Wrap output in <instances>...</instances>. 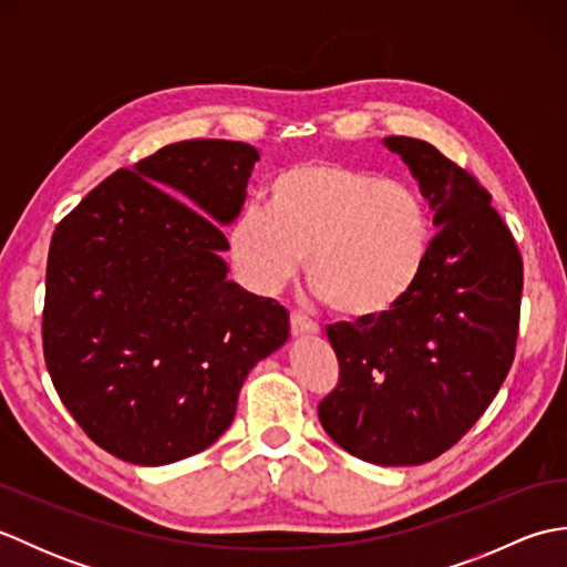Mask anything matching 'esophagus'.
Listing matches in <instances>:
<instances>
[{"mask_svg": "<svg viewBox=\"0 0 567 567\" xmlns=\"http://www.w3.org/2000/svg\"><path fill=\"white\" fill-rule=\"evenodd\" d=\"M290 329H292V336H311V333H317V323L311 321L307 315H302V311H292Z\"/></svg>", "mask_w": 567, "mask_h": 567, "instance_id": "34e87169", "label": "esophagus"}]
</instances>
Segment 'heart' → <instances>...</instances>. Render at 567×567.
Returning a JSON list of instances; mask_svg holds the SVG:
<instances>
[{
    "label": "heart",
    "instance_id": "1",
    "mask_svg": "<svg viewBox=\"0 0 567 567\" xmlns=\"http://www.w3.org/2000/svg\"><path fill=\"white\" fill-rule=\"evenodd\" d=\"M431 244V212L414 185L333 161L275 173L265 209H244L228 231L250 290H282L307 256L311 290L355 321L388 317L414 292Z\"/></svg>",
    "mask_w": 567,
    "mask_h": 567
}]
</instances>
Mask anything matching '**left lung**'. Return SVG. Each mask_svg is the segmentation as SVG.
Masks as SVG:
<instances>
[{
  "label": "left lung",
  "instance_id": "1",
  "mask_svg": "<svg viewBox=\"0 0 567 567\" xmlns=\"http://www.w3.org/2000/svg\"><path fill=\"white\" fill-rule=\"evenodd\" d=\"M433 209L436 236L414 292L375 321L327 336L339 384L319 402L323 431L375 465H421L461 441L512 368L522 252L492 195L431 143L390 136Z\"/></svg>",
  "mask_w": 567,
  "mask_h": 567
}]
</instances>
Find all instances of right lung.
<instances>
[{
    "label": "right lung",
    "mask_w": 567,
    "mask_h": 567,
    "mask_svg": "<svg viewBox=\"0 0 567 567\" xmlns=\"http://www.w3.org/2000/svg\"><path fill=\"white\" fill-rule=\"evenodd\" d=\"M258 151L179 141L116 171L55 226L43 355L82 431L116 457L167 465L231 426L252 365L290 339L275 299L226 280L219 224Z\"/></svg>",
    "instance_id": "right-lung-1"
}]
</instances>
